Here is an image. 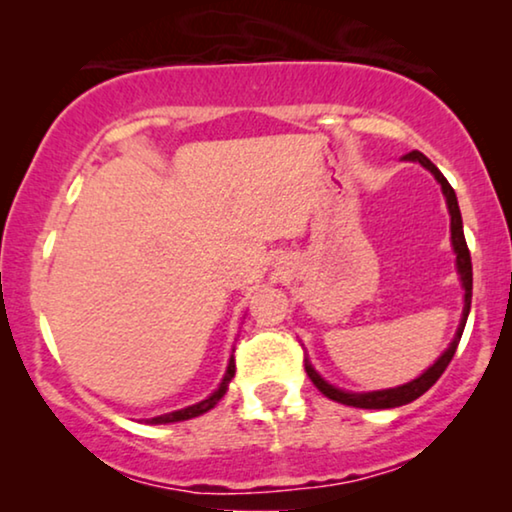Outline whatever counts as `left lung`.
<instances>
[{"label":"left lung","instance_id":"1","mask_svg":"<svg viewBox=\"0 0 512 512\" xmlns=\"http://www.w3.org/2000/svg\"><path fill=\"white\" fill-rule=\"evenodd\" d=\"M403 160H412V163H419L424 165L426 170H429L433 177L438 179L440 188H443V195H445V202H447V209H450V230H452V247H454V254H457V272L461 277V286H464V312H461V321H459V328H457V335H454V340L450 342V347L445 349L443 354H440V359L433 363L429 370H424L422 375L417 377V380H412L408 384H401V387H394V389H382V391H345V389H338L333 387V384H328L324 377H321L317 370L312 368L310 361H305V370L307 375H310V380L314 382V387H317L321 394L331 398V401H338L342 405H352V408H363V410H387V408H398V405H405V403H412L415 398H419L424 394V391H429L433 384L438 382V377L445 373V368L450 366L454 352H457V345L461 340V333H464V326H466V319H468V312H471V296H473V265H471V251L466 247V237H464V226H461V212H459V202H457V195H454V188L447 184V179L443 177V172L438 170L436 165L431 163L429 158L424 156V153L419 151H410L405 153Z\"/></svg>","mask_w":512,"mask_h":512}]
</instances>
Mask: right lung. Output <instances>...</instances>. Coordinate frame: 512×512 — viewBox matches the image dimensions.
<instances>
[{
    "label": "right lung",
    "mask_w": 512,
    "mask_h": 512,
    "mask_svg": "<svg viewBox=\"0 0 512 512\" xmlns=\"http://www.w3.org/2000/svg\"><path fill=\"white\" fill-rule=\"evenodd\" d=\"M233 377H235V356H230L228 368H226V375H223V380H221V384H219V389H216L212 396H207L205 401H200V403H195V405H188V408H184V410H174V412H167V415L153 417V419H151V424H172V422H184V419H193V417L202 415V412L212 410L214 405L221 401L223 394H226V391H228V384H230V380H233Z\"/></svg>",
    "instance_id": "add662e5"
}]
</instances>
